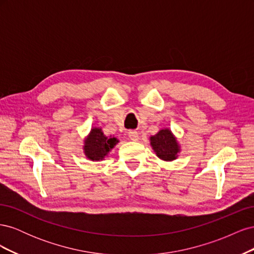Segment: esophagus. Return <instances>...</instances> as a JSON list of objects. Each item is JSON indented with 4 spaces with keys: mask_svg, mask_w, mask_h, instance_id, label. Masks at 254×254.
I'll use <instances>...</instances> for the list:
<instances>
[{
    "mask_svg": "<svg viewBox=\"0 0 254 254\" xmlns=\"http://www.w3.org/2000/svg\"><path fill=\"white\" fill-rule=\"evenodd\" d=\"M128 135L130 137V140H132V141H139V139H140L139 132L134 131V130H130V131L128 132Z\"/></svg>",
    "mask_w": 254,
    "mask_h": 254,
    "instance_id": "esophagus-1",
    "label": "esophagus"
}]
</instances>
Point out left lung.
<instances>
[{"label": "left lung", "mask_w": 254, "mask_h": 254, "mask_svg": "<svg viewBox=\"0 0 254 254\" xmlns=\"http://www.w3.org/2000/svg\"><path fill=\"white\" fill-rule=\"evenodd\" d=\"M150 146L157 157L164 162H172L179 157L181 146L170 128H162L149 137Z\"/></svg>", "instance_id": "1"}]
</instances>
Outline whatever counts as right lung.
Here are the masks:
<instances>
[{"instance_id": "obj_1", "label": "right lung", "mask_w": 254, "mask_h": 254, "mask_svg": "<svg viewBox=\"0 0 254 254\" xmlns=\"http://www.w3.org/2000/svg\"><path fill=\"white\" fill-rule=\"evenodd\" d=\"M119 142L115 136L105 135L102 128L92 127L88 135L83 139V153L89 160L98 162L108 157L109 152Z\"/></svg>"}]
</instances>
